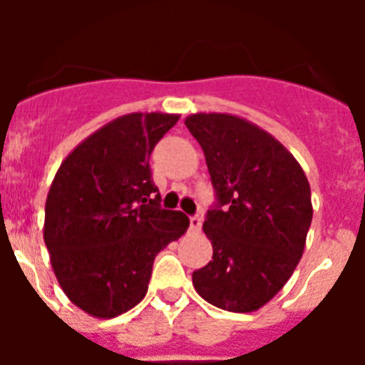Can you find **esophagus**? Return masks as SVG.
<instances>
[{
    "label": "esophagus",
    "instance_id": "obj_1",
    "mask_svg": "<svg viewBox=\"0 0 365 365\" xmlns=\"http://www.w3.org/2000/svg\"><path fill=\"white\" fill-rule=\"evenodd\" d=\"M201 225H202V219L199 217V215H192V217H190V230L192 232L201 230Z\"/></svg>",
    "mask_w": 365,
    "mask_h": 365
}]
</instances>
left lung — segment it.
<instances>
[{
	"label": "left lung",
	"mask_w": 365,
	"mask_h": 365,
	"mask_svg": "<svg viewBox=\"0 0 365 365\" xmlns=\"http://www.w3.org/2000/svg\"><path fill=\"white\" fill-rule=\"evenodd\" d=\"M185 124L205 151L217 195L202 225L214 256L192 274L193 287L219 309L257 311L302 259L312 221L309 180L291 151L245 118L193 113Z\"/></svg>",
	"instance_id": "8db88e82"
}]
</instances>
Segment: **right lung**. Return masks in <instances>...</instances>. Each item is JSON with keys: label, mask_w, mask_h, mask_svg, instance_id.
Listing matches in <instances>:
<instances>
[{"label": "right lung", "mask_w": 365, "mask_h": 365, "mask_svg": "<svg viewBox=\"0 0 365 365\" xmlns=\"http://www.w3.org/2000/svg\"><path fill=\"white\" fill-rule=\"evenodd\" d=\"M179 120L130 113L108 122L67 155L45 202L43 241L67 298L95 318L143 302L155 256L190 227L160 208L150 155Z\"/></svg>", "instance_id": "add662e5"}]
</instances>
